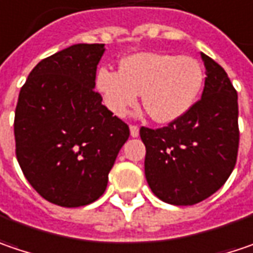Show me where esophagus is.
Here are the masks:
<instances>
[{
	"label": "esophagus",
	"instance_id": "esophagus-1",
	"mask_svg": "<svg viewBox=\"0 0 253 253\" xmlns=\"http://www.w3.org/2000/svg\"><path fill=\"white\" fill-rule=\"evenodd\" d=\"M130 136L131 137H137L139 136V126H134V125L130 126Z\"/></svg>",
	"mask_w": 253,
	"mask_h": 253
}]
</instances>
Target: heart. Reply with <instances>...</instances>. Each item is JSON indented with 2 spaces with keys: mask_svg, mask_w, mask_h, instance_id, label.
<instances>
[{
  "mask_svg": "<svg viewBox=\"0 0 253 253\" xmlns=\"http://www.w3.org/2000/svg\"><path fill=\"white\" fill-rule=\"evenodd\" d=\"M203 82L198 60L168 52H136L122 60L120 70L100 67L96 73L97 90L109 110L125 116L141 93L143 107L157 123L185 116L195 106Z\"/></svg>",
  "mask_w": 253,
  "mask_h": 253,
  "instance_id": "b5f03b06",
  "label": "heart"
}]
</instances>
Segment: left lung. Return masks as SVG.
I'll use <instances>...</instances> for the list:
<instances>
[{
    "instance_id": "obj_1",
    "label": "left lung",
    "mask_w": 253,
    "mask_h": 253,
    "mask_svg": "<svg viewBox=\"0 0 253 253\" xmlns=\"http://www.w3.org/2000/svg\"><path fill=\"white\" fill-rule=\"evenodd\" d=\"M201 57L206 68L201 100L169 126L140 128L146 180L160 201L176 206L212 196L238 156V93L223 68L206 54Z\"/></svg>"
}]
</instances>
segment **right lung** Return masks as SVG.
Masks as SVG:
<instances>
[{
  "instance_id": "1",
  "label": "right lung",
  "mask_w": 253,
  "mask_h": 253,
  "mask_svg": "<svg viewBox=\"0 0 253 253\" xmlns=\"http://www.w3.org/2000/svg\"><path fill=\"white\" fill-rule=\"evenodd\" d=\"M104 44H74L41 60L15 109V153L24 176L54 205L79 208L106 190L130 130L94 91Z\"/></svg>"
}]
</instances>
